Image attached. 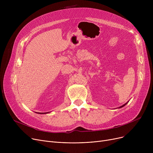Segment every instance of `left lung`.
I'll list each match as a JSON object with an SVG mask.
<instances>
[{"instance_id":"8db88e82","label":"left lung","mask_w":153,"mask_h":153,"mask_svg":"<svg viewBox=\"0 0 153 153\" xmlns=\"http://www.w3.org/2000/svg\"><path fill=\"white\" fill-rule=\"evenodd\" d=\"M126 103H125V104H124V105H122V106H121V107H120V108H122V107H123V106H125V105H126Z\"/></svg>"}]
</instances>
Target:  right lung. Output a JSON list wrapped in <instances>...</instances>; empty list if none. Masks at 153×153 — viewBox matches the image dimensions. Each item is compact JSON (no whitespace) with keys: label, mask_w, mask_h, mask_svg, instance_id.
Here are the masks:
<instances>
[{"label":"right lung","mask_w":153,"mask_h":153,"mask_svg":"<svg viewBox=\"0 0 153 153\" xmlns=\"http://www.w3.org/2000/svg\"><path fill=\"white\" fill-rule=\"evenodd\" d=\"M46 113H48V112H46ZM40 114H41V113H40ZM42 114H43V113H42ZM45 114H46V113H45Z\"/></svg>","instance_id":"right-lung-1"}]
</instances>
